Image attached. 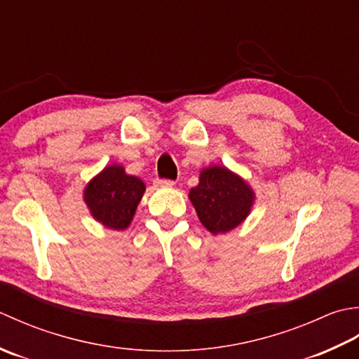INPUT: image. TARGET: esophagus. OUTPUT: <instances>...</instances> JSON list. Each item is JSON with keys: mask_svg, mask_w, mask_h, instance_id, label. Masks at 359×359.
Listing matches in <instances>:
<instances>
[{"mask_svg": "<svg viewBox=\"0 0 359 359\" xmlns=\"http://www.w3.org/2000/svg\"><path fill=\"white\" fill-rule=\"evenodd\" d=\"M175 184L170 180H155V186L156 187H172Z\"/></svg>", "mask_w": 359, "mask_h": 359, "instance_id": "obj_1", "label": "esophagus"}]
</instances>
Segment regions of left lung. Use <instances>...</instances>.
Returning <instances> with one entry per match:
<instances>
[{"mask_svg": "<svg viewBox=\"0 0 359 359\" xmlns=\"http://www.w3.org/2000/svg\"><path fill=\"white\" fill-rule=\"evenodd\" d=\"M201 224L210 233H226L243 223L255 201L252 187L224 165H209L200 172L198 186L190 189Z\"/></svg>", "mask_w": 359, "mask_h": 359, "instance_id": "8db88e82", "label": "left lung"}]
</instances>
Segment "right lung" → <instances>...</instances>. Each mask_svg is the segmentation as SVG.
<instances>
[{"instance_id":"obj_1","label":"right lung","mask_w":359,"mask_h":359,"mask_svg":"<svg viewBox=\"0 0 359 359\" xmlns=\"http://www.w3.org/2000/svg\"><path fill=\"white\" fill-rule=\"evenodd\" d=\"M144 192L141 178L128 175L121 164H111L85 186L83 201L97 223L108 229L123 231L133 220Z\"/></svg>"}]
</instances>
